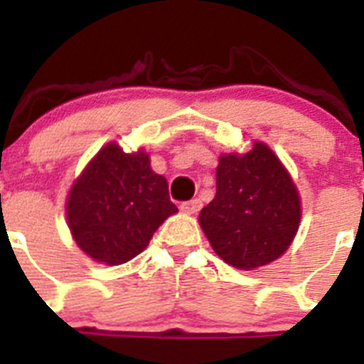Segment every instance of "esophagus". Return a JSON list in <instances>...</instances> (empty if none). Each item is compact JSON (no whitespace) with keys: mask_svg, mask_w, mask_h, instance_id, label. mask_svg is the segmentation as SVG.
<instances>
[{"mask_svg":"<svg viewBox=\"0 0 364 364\" xmlns=\"http://www.w3.org/2000/svg\"><path fill=\"white\" fill-rule=\"evenodd\" d=\"M200 208H202V202L198 200V198H195V200L182 202V204H180V210L184 211V213H189V215L197 213V211L200 210Z\"/></svg>","mask_w":364,"mask_h":364,"instance_id":"esophagus-1","label":"esophagus"}]
</instances>
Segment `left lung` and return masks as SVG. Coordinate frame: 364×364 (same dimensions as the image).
Listing matches in <instances>:
<instances>
[{
  "mask_svg": "<svg viewBox=\"0 0 364 364\" xmlns=\"http://www.w3.org/2000/svg\"><path fill=\"white\" fill-rule=\"evenodd\" d=\"M198 220L222 260L240 269L259 268L279 259L297 233V188L273 151L257 142L242 156H220L217 195Z\"/></svg>",
  "mask_w": 364,
  "mask_h": 364,
  "instance_id": "1",
  "label": "left lung"
}]
</instances>
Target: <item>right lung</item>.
I'll list each match as a JSON object with an SVG mask.
<instances>
[{
  "mask_svg": "<svg viewBox=\"0 0 364 364\" xmlns=\"http://www.w3.org/2000/svg\"><path fill=\"white\" fill-rule=\"evenodd\" d=\"M176 205L167 180L151 169L142 151L124 153L107 144L85 167L67 200L74 240L89 257L105 264H124L142 253L151 237Z\"/></svg>",
  "mask_w": 364,
  "mask_h": 364,
  "instance_id": "1",
  "label": "right lung"
}]
</instances>
